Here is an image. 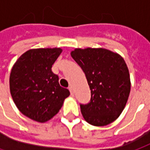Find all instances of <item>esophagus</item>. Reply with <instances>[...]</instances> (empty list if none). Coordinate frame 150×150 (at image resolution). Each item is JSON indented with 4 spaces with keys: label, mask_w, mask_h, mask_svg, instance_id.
<instances>
[{
    "label": "esophagus",
    "mask_w": 150,
    "mask_h": 150,
    "mask_svg": "<svg viewBox=\"0 0 150 150\" xmlns=\"http://www.w3.org/2000/svg\"><path fill=\"white\" fill-rule=\"evenodd\" d=\"M69 90H70L71 96H74V90H73V87H72V86H70V87H69Z\"/></svg>",
    "instance_id": "1"
}]
</instances>
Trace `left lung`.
Wrapping results in <instances>:
<instances>
[{
    "instance_id": "1",
    "label": "left lung",
    "mask_w": 150,
    "mask_h": 150,
    "mask_svg": "<svg viewBox=\"0 0 150 150\" xmlns=\"http://www.w3.org/2000/svg\"><path fill=\"white\" fill-rule=\"evenodd\" d=\"M70 54L84 71L91 89L90 103L80 105L85 121L94 126L114 122L125 109L130 92L125 59L103 48H76Z\"/></svg>"
}]
</instances>
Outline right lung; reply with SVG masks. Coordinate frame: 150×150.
<instances>
[{"label":"right lung","mask_w":150,"mask_h":150,"mask_svg":"<svg viewBox=\"0 0 150 150\" xmlns=\"http://www.w3.org/2000/svg\"><path fill=\"white\" fill-rule=\"evenodd\" d=\"M60 48L31 49L14 64L10 75V91L18 110L40 123L50 120L58 113L68 89L61 87L59 77L51 70Z\"/></svg>","instance_id":"right-lung-1"}]
</instances>
